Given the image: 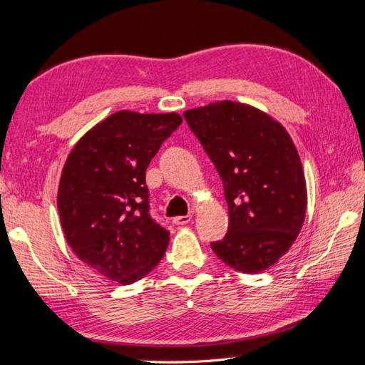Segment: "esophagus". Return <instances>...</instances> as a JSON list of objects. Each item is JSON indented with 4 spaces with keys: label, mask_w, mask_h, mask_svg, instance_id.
Segmentation results:
<instances>
[{
    "label": "esophagus",
    "mask_w": 365,
    "mask_h": 365,
    "mask_svg": "<svg viewBox=\"0 0 365 365\" xmlns=\"http://www.w3.org/2000/svg\"><path fill=\"white\" fill-rule=\"evenodd\" d=\"M192 220V215H178V217L173 219L175 225H187Z\"/></svg>",
    "instance_id": "obj_1"
}]
</instances>
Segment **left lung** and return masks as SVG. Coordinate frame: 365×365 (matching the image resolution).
I'll return each instance as SVG.
<instances>
[{
  "label": "left lung",
  "mask_w": 365,
  "mask_h": 365,
  "mask_svg": "<svg viewBox=\"0 0 365 365\" xmlns=\"http://www.w3.org/2000/svg\"><path fill=\"white\" fill-rule=\"evenodd\" d=\"M184 118L224 181L228 232L211 244L214 254L244 274L266 271L306 219V176L292 137L264 111L233 101L190 108Z\"/></svg>",
  "instance_id": "1"
}]
</instances>
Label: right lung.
I'll use <instances>...</instances> for the list:
<instances>
[{"mask_svg":"<svg viewBox=\"0 0 365 365\" xmlns=\"http://www.w3.org/2000/svg\"><path fill=\"white\" fill-rule=\"evenodd\" d=\"M182 118L121 110L96 124L68 155L58 187L66 241L108 280L130 285L159 264L170 233L148 214L146 168Z\"/></svg>","mask_w":365,"mask_h":365,"instance_id":"add662e5","label":"right lung"}]
</instances>
